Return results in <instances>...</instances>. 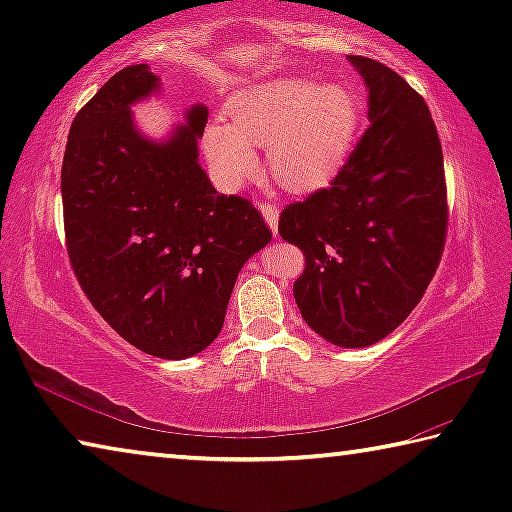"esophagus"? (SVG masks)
Instances as JSON below:
<instances>
[{"instance_id": "34e87169", "label": "esophagus", "mask_w": 512, "mask_h": 512, "mask_svg": "<svg viewBox=\"0 0 512 512\" xmlns=\"http://www.w3.org/2000/svg\"><path fill=\"white\" fill-rule=\"evenodd\" d=\"M259 214L266 221V225L271 227L273 234H278V218H280V209L275 205H269V202H259Z\"/></svg>"}]
</instances>
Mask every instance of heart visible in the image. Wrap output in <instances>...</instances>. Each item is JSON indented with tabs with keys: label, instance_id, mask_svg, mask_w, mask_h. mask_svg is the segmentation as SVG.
I'll list each match as a JSON object with an SVG mask.
<instances>
[{
	"label": "heart",
	"instance_id": "obj_1",
	"mask_svg": "<svg viewBox=\"0 0 512 512\" xmlns=\"http://www.w3.org/2000/svg\"><path fill=\"white\" fill-rule=\"evenodd\" d=\"M230 123L214 120L202 134L209 166L225 186L257 170L255 145L269 148L275 180L296 193L330 184L351 157L362 123V97L344 81L278 77L232 97Z\"/></svg>",
	"mask_w": 512,
	"mask_h": 512
}]
</instances>
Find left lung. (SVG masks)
<instances>
[{
    "mask_svg": "<svg viewBox=\"0 0 512 512\" xmlns=\"http://www.w3.org/2000/svg\"><path fill=\"white\" fill-rule=\"evenodd\" d=\"M369 93V129L328 189L280 214L305 253L294 298L326 342L362 348L415 310L446 234L442 145L426 102L383 63L348 56Z\"/></svg>",
    "mask_w": 512,
    "mask_h": 512,
    "instance_id": "obj_1",
    "label": "left lung"
}]
</instances>
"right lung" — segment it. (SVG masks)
<instances>
[{"label":"right lung","instance_id":"right-lung-1","mask_svg":"<svg viewBox=\"0 0 512 512\" xmlns=\"http://www.w3.org/2000/svg\"><path fill=\"white\" fill-rule=\"evenodd\" d=\"M161 93L139 63L72 120L61 168L70 264L102 319L139 351L191 358L223 328L234 282L271 230L248 200L218 193L198 161L209 109L150 139L132 107Z\"/></svg>","mask_w":512,"mask_h":512}]
</instances>
